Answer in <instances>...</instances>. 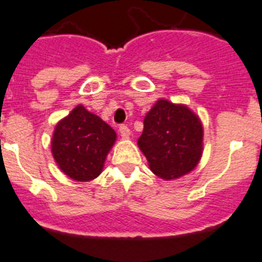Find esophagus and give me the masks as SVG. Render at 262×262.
Listing matches in <instances>:
<instances>
[{
    "label": "esophagus",
    "instance_id": "esophagus-1",
    "mask_svg": "<svg viewBox=\"0 0 262 262\" xmlns=\"http://www.w3.org/2000/svg\"><path fill=\"white\" fill-rule=\"evenodd\" d=\"M119 132L120 134H121L122 138H129V136H130V129H129L126 125H120Z\"/></svg>",
    "mask_w": 262,
    "mask_h": 262
}]
</instances>
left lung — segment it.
<instances>
[{
    "mask_svg": "<svg viewBox=\"0 0 262 262\" xmlns=\"http://www.w3.org/2000/svg\"><path fill=\"white\" fill-rule=\"evenodd\" d=\"M202 137L201 121L189 108L160 99L145 116L138 146L155 175L171 180L197 166Z\"/></svg>",
    "mask_w": 262,
    "mask_h": 262,
    "instance_id": "obj_1",
    "label": "left lung"
}]
</instances>
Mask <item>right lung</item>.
I'll return each mask as SVG.
<instances>
[{
  "label": "right lung",
  "mask_w": 262,
  "mask_h": 262,
  "mask_svg": "<svg viewBox=\"0 0 262 262\" xmlns=\"http://www.w3.org/2000/svg\"><path fill=\"white\" fill-rule=\"evenodd\" d=\"M116 133L107 122L78 105L56 125L52 154L58 167L77 181H90L102 172Z\"/></svg>",
  "instance_id": "1"
}]
</instances>
